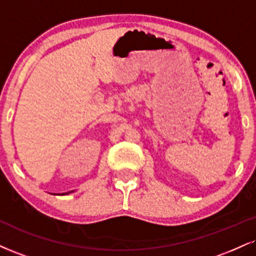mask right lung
I'll use <instances>...</instances> for the list:
<instances>
[{
  "mask_svg": "<svg viewBox=\"0 0 256 256\" xmlns=\"http://www.w3.org/2000/svg\"><path fill=\"white\" fill-rule=\"evenodd\" d=\"M68 193H69V192H68Z\"/></svg>",
  "mask_w": 256,
  "mask_h": 256,
  "instance_id": "obj_1",
  "label": "right lung"
}]
</instances>
